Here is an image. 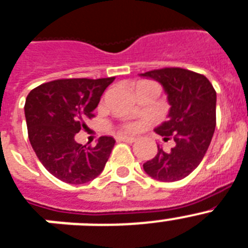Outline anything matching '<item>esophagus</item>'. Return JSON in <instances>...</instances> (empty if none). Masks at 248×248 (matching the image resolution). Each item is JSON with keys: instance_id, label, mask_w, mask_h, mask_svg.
I'll return each instance as SVG.
<instances>
[{"instance_id": "1", "label": "esophagus", "mask_w": 248, "mask_h": 248, "mask_svg": "<svg viewBox=\"0 0 248 248\" xmlns=\"http://www.w3.org/2000/svg\"><path fill=\"white\" fill-rule=\"evenodd\" d=\"M117 140L124 141V142H127V143L136 142V139H135V137H127V136H118Z\"/></svg>"}]
</instances>
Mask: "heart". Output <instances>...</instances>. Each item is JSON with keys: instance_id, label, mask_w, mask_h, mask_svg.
<instances>
[{"instance_id": "obj_1", "label": "heart", "mask_w": 248, "mask_h": 248, "mask_svg": "<svg viewBox=\"0 0 248 248\" xmlns=\"http://www.w3.org/2000/svg\"><path fill=\"white\" fill-rule=\"evenodd\" d=\"M142 83H147V82H141L139 83V84H142ZM137 130H139V126H137L136 124H124L121 126V131H122V132H135V131Z\"/></svg>"}]
</instances>
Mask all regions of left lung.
<instances>
[{
  "mask_svg": "<svg viewBox=\"0 0 248 248\" xmlns=\"http://www.w3.org/2000/svg\"><path fill=\"white\" fill-rule=\"evenodd\" d=\"M163 84L171 106L169 120L155 128L170 150L157 145L143 170L155 180L178 182L188 176L204 157L216 128L217 94L207 77L183 68H161L141 74Z\"/></svg>",
  "mask_w": 248,
  "mask_h": 248,
  "instance_id": "left-lung-1",
  "label": "left lung"
}]
</instances>
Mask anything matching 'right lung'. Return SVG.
Wrapping results in <instances>:
<instances>
[{
    "label": "right lung",
    "mask_w": 248,
    "mask_h": 248,
    "mask_svg": "<svg viewBox=\"0 0 248 248\" xmlns=\"http://www.w3.org/2000/svg\"><path fill=\"white\" fill-rule=\"evenodd\" d=\"M114 77L57 79L34 88L26 97L29 140L44 168L68 184H84L105 169L113 137L101 136L95 146H83L74 136L87 128L105 89Z\"/></svg>",
    "instance_id": "obj_1"
}]
</instances>
